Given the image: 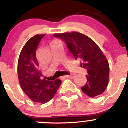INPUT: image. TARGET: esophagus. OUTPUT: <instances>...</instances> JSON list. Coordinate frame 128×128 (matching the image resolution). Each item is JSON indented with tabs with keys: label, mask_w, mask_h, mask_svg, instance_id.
Returning <instances> with one entry per match:
<instances>
[{
	"label": "esophagus",
	"mask_w": 128,
	"mask_h": 128,
	"mask_svg": "<svg viewBox=\"0 0 128 128\" xmlns=\"http://www.w3.org/2000/svg\"><path fill=\"white\" fill-rule=\"evenodd\" d=\"M75 74H70V75H66V76H64V78H71V79H73L74 78Z\"/></svg>",
	"instance_id": "1"
}]
</instances>
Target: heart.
<instances>
[{"instance_id": "heart-1", "label": "heart", "mask_w": 128, "mask_h": 128, "mask_svg": "<svg viewBox=\"0 0 128 128\" xmlns=\"http://www.w3.org/2000/svg\"><path fill=\"white\" fill-rule=\"evenodd\" d=\"M55 42H56V41H55Z\"/></svg>"}]
</instances>
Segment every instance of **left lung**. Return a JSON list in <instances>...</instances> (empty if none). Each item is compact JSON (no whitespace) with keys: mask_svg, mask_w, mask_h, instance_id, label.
Masks as SVG:
<instances>
[{"mask_svg":"<svg viewBox=\"0 0 128 128\" xmlns=\"http://www.w3.org/2000/svg\"><path fill=\"white\" fill-rule=\"evenodd\" d=\"M62 39L75 60L88 71L87 82L81 87L82 92L90 97L102 94L109 80V64L103 52L90 38L78 32L54 34Z\"/></svg>","mask_w":128,"mask_h":128,"instance_id":"obj_1","label":"left lung"}]
</instances>
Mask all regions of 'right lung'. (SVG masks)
<instances>
[{
	"label": "right lung",
	"mask_w": 128,
	"mask_h": 128,
	"mask_svg": "<svg viewBox=\"0 0 128 128\" xmlns=\"http://www.w3.org/2000/svg\"><path fill=\"white\" fill-rule=\"evenodd\" d=\"M45 34H36L25 44L18 62V76L20 84L26 96L33 102L45 104L55 96L61 84V80L48 81L42 78L39 63L36 56L38 45Z\"/></svg>",
	"instance_id": "obj_1"
}]
</instances>
